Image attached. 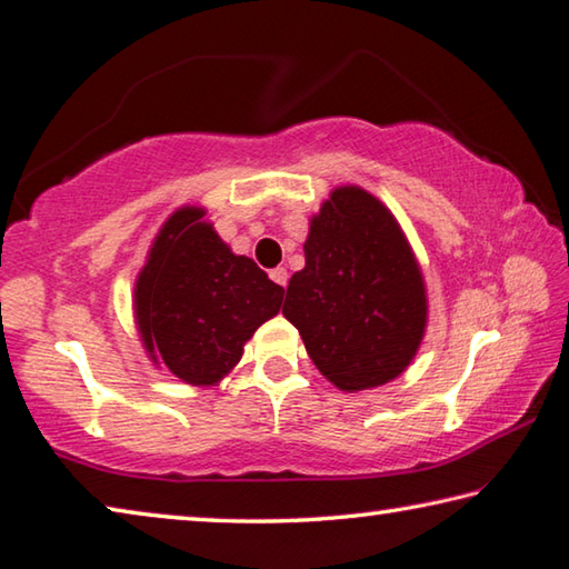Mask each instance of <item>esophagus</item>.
<instances>
[{"mask_svg": "<svg viewBox=\"0 0 569 569\" xmlns=\"http://www.w3.org/2000/svg\"><path fill=\"white\" fill-rule=\"evenodd\" d=\"M269 277H272V282H277L279 287H284L287 284V269L284 267H277V269H272V272H269Z\"/></svg>", "mask_w": 569, "mask_h": 569, "instance_id": "obj_1", "label": "esophagus"}]
</instances>
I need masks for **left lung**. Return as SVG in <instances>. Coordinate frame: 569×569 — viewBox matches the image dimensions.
I'll list each match as a JSON object with an SVG mask.
<instances>
[{"instance_id":"1","label":"left lung","mask_w":569,"mask_h":569,"mask_svg":"<svg viewBox=\"0 0 569 569\" xmlns=\"http://www.w3.org/2000/svg\"><path fill=\"white\" fill-rule=\"evenodd\" d=\"M282 315L307 356L348 393L398 378L426 332L421 267L398 221L360 186H340L310 221L305 269L287 284Z\"/></svg>"}]
</instances>
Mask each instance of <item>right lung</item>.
<instances>
[{
  "label": "right lung",
  "instance_id": "add662e5",
  "mask_svg": "<svg viewBox=\"0 0 569 569\" xmlns=\"http://www.w3.org/2000/svg\"><path fill=\"white\" fill-rule=\"evenodd\" d=\"M284 290L237 257L203 209L173 211L136 279V322L153 362L189 386H213L241 360L244 342L274 318Z\"/></svg>",
  "mask_w": 569,
  "mask_h": 569
}]
</instances>
